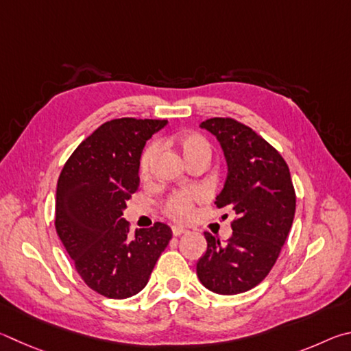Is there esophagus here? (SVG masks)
Segmentation results:
<instances>
[{
  "instance_id": "1",
  "label": "esophagus",
  "mask_w": 351,
  "mask_h": 351,
  "mask_svg": "<svg viewBox=\"0 0 351 351\" xmlns=\"http://www.w3.org/2000/svg\"><path fill=\"white\" fill-rule=\"evenodd\" d=\"M185 232H186V230L182 228V226H172V234H174L176 237L185 234Z\"/></svg>"
}]
</instances>
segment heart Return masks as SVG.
<instances>
[{
	"label": "heart",
	"mask_w": 351,
	"mask_h": 351,
	"mask_svg": "<svg viewBox=\"0 0 351 351\" xmlns=\"http://www.w3.org/2000/svg\"><path fill=\"white\" fill-rule=\"evenodd\" d=\"M177 145H179L183 158L186 160V163L193 162L194 158L199 157H208L211 156V147L208 143L205 137H202L200 134L195 132H188L182 134L179 138H177ZM160 154V145L158 143H151L146 147L140 157V176L143 179H147L151 176L154 165L157 162V157ZM202 197L199 191H183V193H176L172 194L171 197L166 200L165 211L169 217L176 220H188L193 216V210L195 202Z\"/></svg>",
	"instance_id": "heart-1"
}]
</instances>
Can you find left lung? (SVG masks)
Here are the masks:
<instances>
[{
    "label": "left lung",
    "instance_id": "left-lung-1",
    "mask_svg": "<svg viewBox=\"0 0 351 351\" xmlns=\"http://www.w3.org/2000/svg\"><path fill=\"white\" fill-rule=\"evenodd\" d=\"M222 146L228 176L217 208L236 214L225 245L205 232L206 253L197 262L199 280L217 294H239L259 285L271 271L291 230L296 194L290 169L274 147L232 119L200 123Z\"/></svg>",
    "mask_w": 351,
    "mask_h": 351
}]
</instances>
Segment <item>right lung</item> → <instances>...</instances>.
<instances>
[{
  "label": "right lung",
  "instance_id": "right-lung-1",
  "mask_svg": "<svg viewBox=\"0 0 351 351\" xmlns=\"http://www.w3.org/2000/svg\"><path fill=\"white\" fill-rule=\"evenodd\" d=\"M166 120L117 119L103 123L78 145L57 183L55 228L77 273L92 290L126 299L143 290L172 237L154 223L129 236L126 202L140 185L146 141Z\"/></svg>",
  "mask_w": 351,
  "mask_h": 351
}]
</instances>
